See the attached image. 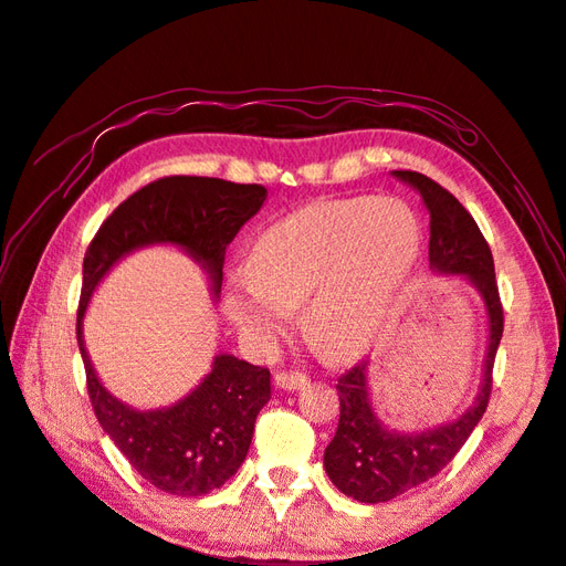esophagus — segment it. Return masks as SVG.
Instances as JSON below:
<instances>
[{"instance_id": "esophagus-1", "label": "esophagus", "mask_w": 566, "mask_h": 566, "mask_svg": "<svg viewBox=\"0 0 566 566\" xmlns=\"http://www.w3.org/2000/svg\"><path fill=\"white\" fill-rule=\"evenodd\" d=\"M305 384H307V377L301 375V371H279V375H275V387L285 391L303 389Z\"/></svg>"}]
</instances>
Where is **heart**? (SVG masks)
Returning a JSON list of instances; mask_svg holds the SVG:
<instances>
[{"label":"heart","instance_id":"b5f03b06","mask_svg":"<svg viewBox=\"0 0 566 566\" xmlns=\"http://www.w3.org/2000/svg\"><path fill=\"white\" fill-rule=\"evenodd\" d=\"M421 255V223L397 197L315 201L253 241L247 273L229 285L227 307L261 345L287 333L305 303L303 327L329 359L365 352L391 317Z\"/></svg>","mask_w":566,"mask_h":566}]
</instances>
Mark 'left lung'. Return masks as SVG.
I'll list each match as a JSON object with an SVG mask.
<instances>
[{"label":"left lung","instance_id":"1","mask_svg":"<svg viewBox=\"0 0 566 566\" xmlns=\"http://www.w3.org/2000/svg\"><path fill=\"white\" fill-rule=\"evenodd\" d=\"M391 175L419 191L429 211L431 271L458 275L481 295L488 317V347L481 391L475 394L471 407L449 423L419 431L391 429L379 419L367 387V361L337 379L339 423L335 439L325 449V473L339 493L369 505L387 503L431 481L453 461L478 421L483 419L493 387L495 352L503 337V305L497 295L493 253L473 217L451 191L426 175L409 169H394Z\"/></svg>","mask_w":566,"mask_h":566}]
</instances>
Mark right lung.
<instances>
[{"instance_id":"1","label":"right lung","mask_w":566,"mask_h":566,"mask_svg":"<svg viewBox=\"0 0 566 566\" xmlns=\"http://www.w3.org/2000/svg\"><path fill=\"white\" fill-rule=\"evenodd\" d=\"M269 191L217 177H165L127 197L103 221L83 259L76 319L88 397L103 431L157 490L199 497L239 471L253 423L271 399V371L233 355H217L209 375L169 407L135 409L103 387L83 343V317L98 283L117 261L147 247L182 249L207 273L219 297L223 255L239 229L259 214Z\"/></svg>"}]
</instances>
